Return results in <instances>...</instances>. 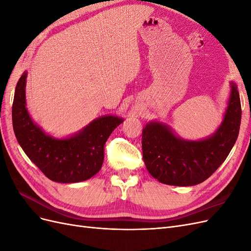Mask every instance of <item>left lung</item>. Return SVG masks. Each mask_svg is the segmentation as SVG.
I'll list each match as a JSON object with an SVG mask.
<instances>
[{
  "instance_id": "8db88e82",
  "label": "left lung",
  "mask_w": 251,
  "mask_h": 251,
  "mask_svg": "<svg viewBox=\"0 0 251 251\" xmlns=\"http://www.w3.org/2000/svg\"><path fill=\"white\" fill-rule=\"evenodd\" d=\"M238 86L230 81V94L221 125L200 140H186L171 126L151 120L142 130V156L149 173L159 182L175 186H193L214 174L230 153L241 125Z\"/></svg>"
}]
</instances>
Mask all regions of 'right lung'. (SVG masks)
<instances>
[{"instance_id":"obj_1","label":"right lung","mask_w":251,"mask_h":251,"mask_svg":"<svg viewBox=\"0 0 251 251\" xmlns=\"http://www.w3.org/2000/svg\"><path fill=\"white\" fill-rule=\"evenodd\" d=\"M27 71L17 83L12 103V126L17 140L28 158L46 177L59 183L90 179L100 171L104 144L124 123L116 115H103L64 138L46 134L29 115L26 103Z\"/></svg>"}]
</instances>
